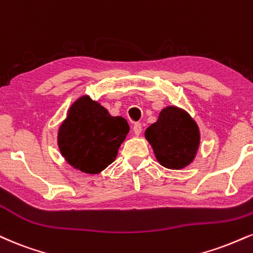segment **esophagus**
I'll use <instances>...</instances> for the list:
<instances>
[{"label": "esophagus", "mask_w": 253, "mask_h": 253, "mask_svg": "<svg viewBox=\"0 0 253 253\" xmlns=\"http://www.w3.org/2000/svg\"><path fill=\"white\" fill-rule=\"evenodd\" d=\"M142 130V127H141V124L140 123H135L133 125V132H134L135 135H139L140 133H141Z\"/></svg>", "instance_id": "esophagus-1"}]
</instances>
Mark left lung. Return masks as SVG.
<instances>
[{"label":"left lung","mask_w":253,"mask_h":253,"mask_svg":"<svg viewBox=\"0 0 253 253\" xmlns=\"http://www.w3.org/2000/svg\"><path fill=\"white\" fill-rule=\"evenodd\" d=\"M160 165L180 169L190 165L199 148L200 134L197 124L184 109L169 106L145 130Z\"/></svg>","instance_id":"obj_1"}]
</instances>
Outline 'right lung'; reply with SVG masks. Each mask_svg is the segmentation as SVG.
Wrapping results in <instances>:
<instances>
[{"instance_id": "obj_1", "label": "right lung", "mask_w": 253, "mask_h": 253, "mask_svg": "<svg viewBox=\"0 0 253 253\" xmlns=\"http://www.w3.org/2000/svg\"><path fill=\"white\" fill-rule=\"evenodd\" d=\"M128 132L126 119L112 117L99 102L84 95L69 108L59 128L57 145L69 165L96 174L115 160Z\"/></svg>"}]
</instances>
